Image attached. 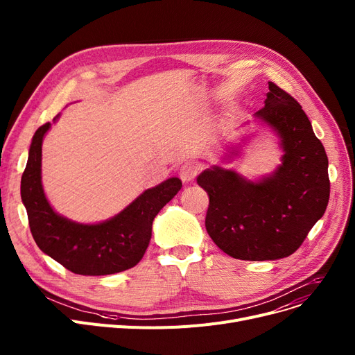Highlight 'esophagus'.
<instances>
[{
  "mask_svg": "<svg viewBox=\"0 0 355 355\" xmlns=\"http://www.w3.org/2000/svg\"><path fill=\"white\" fill-rule=\"evenodd\" d=\"M197 171H198V168L196 164L185 162L180 168V178L182 182H191L196 178Z\"/></svg>",
  "mask_w": 355,
  "mask_h": 355,
  "instance_id": "34e87169",
  "label": "esophagus"
}]
</instances>
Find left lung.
<instances>
[{"label":"left lung","instance_id":"8db88e82","mask_svg":"<svg viewBox=\"0 0 355 355\" xmlns=\"http://www.w3.org/2000/svg\"><path fill=\"white\" fill-rule=\"evenodd\" d=\"M254 122L270 128L282 149L275 171L249 180L213 165L197 177L209 194L206 229L214 243L240 260L288 257L302 245L328 206V157L312 125L289 93L269 82L265 107ZM249 135L226 149L223 161L240 155Z\"/></svg>","mask_w":355,"mask_h":355}]
</instances>
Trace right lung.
<instances>
[{
	"mask_svg": "<svg viewBox=\"0 0 355 355\" xmlns=\"http://www.w3.org/2000/svg\"><path fill=\"white\" fill-rule=\"evenodd\" d=\"M50 128L51 123L47 122L35 130L21 177V200L37 246L78 275L103 276L134 268L151 240L155 216L181 190V180L168 178L145 190L105 221H73L51 207L43 189L42 145Z\"/></svg>",
	"mask_w": 355,
	"mask_h": 355,
	"instance_id": "right-lung-1",
	"label": "right lung"
}]
</instances>
